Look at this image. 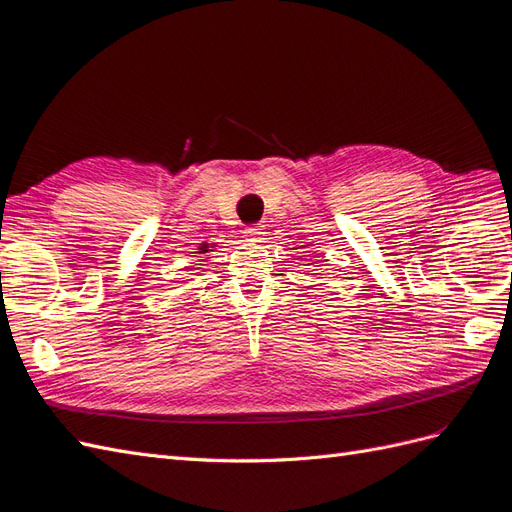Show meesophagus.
<instances>
[{"label": "esophagus", "instance_id": "1", "mask_svg": "<svg viewBox=\"0 0 512 512\" xmlns=\"http://www.w3.org/2000/svg\"><path fill=\"white\" fill-rule=\"evenodd\" d=\"M265 230H267V228H265V226H260V223H258V226H252V228H247V230H245V236H247V241H260V239H263V236L267 234Z\"/></svg>", "mask_w": 512, "mask_h": 512}]
</instances>
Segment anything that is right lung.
<instances>
[{"label":"right lung","mask_w":512,"mask_h":512,"mask_svg":"<svg viewBox=\"0 0 512 512\" xmlns=\"http://www.w3.org/2000/svg\"><path fill=\"white\" fill-rule=\"evenodd\" d=\"M208 247H215V243H213V245L202 243V245H199V252H197V254H208V252H213V249H208Z\"/></svg>","instance_id":"add662e5"}]
</instances>
